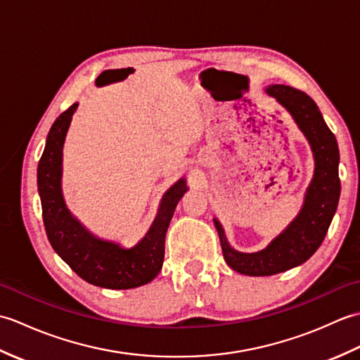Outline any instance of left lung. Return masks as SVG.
Wrapping results in <instances>:
<instances>
[{
    "mask_svg": "<svg viewBox=\"0 0 360 360\" xmlns=\"http://www.w3.org/2000/svg\"><path fill=\"white\" fill-rule=\"evenodd\" d=\"M266 93L286 106L308 137L314 151L316 172L300 215L264 250L255 254L236 252L229 246L223 226L215 219L226 263L233 271L254 277L285 272L307 262L325 240L340 196L338 141L325 124L316 102L303 91L286 85H272Z\"/></svg>",
    "mask_w": 360,
    "mask_h": 360,
    "instance_id": "obj_1",
    "label": "left lung"
}]
</instances>
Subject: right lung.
<instances>
[{"mask_svg": "<svg viewBox=\"0 0 360 360\" xmlns=\"http://www.w3.org/2000/svg\"><path fill=\"white\" fill-rule=\"evenodd\" d=\"M77 103L53 122L38 162L37 182L41 198L43 223L53 250L85 281L106 289H131L156 277L162 269L165 233L176 204L187 192L184 179L165 193L155 223L143 240L131 249L97 240L66 209L62 196V150L68 127Z\"/></svg>", "mask_w": 360, "mask_h": 360, "instance_id": "obj_1", "label": "right lung"}]
</instances>
